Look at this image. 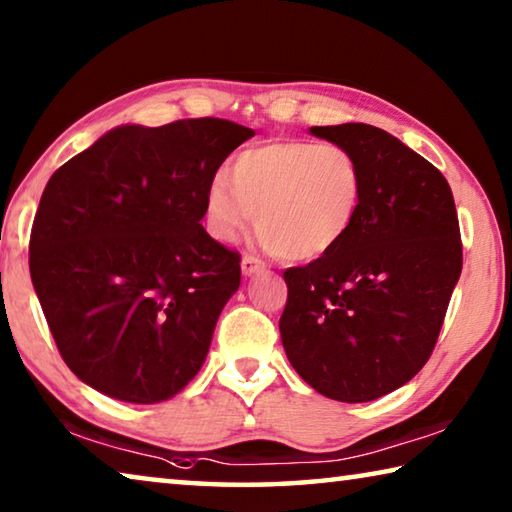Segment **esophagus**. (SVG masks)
Masks as SVG:
<instances>
[{
  "mask_svg": "<svg viewBox=\"0 0 512 512\" xmlns=\"http://www.w3.org/2000/svg\"><path fill=\"white\" fill-rule=\"evenodd\" d=\"M264 262L262 259H257V257H253V255H244L241 257V273H244L246 277H250V275H255V273H259V271H264Z\"/></svg>",
  "mask_w": 512,
  "mask_h": 512,
  "instance_id": "obj_1",
  "label": "esophagus"
}]
</instances>
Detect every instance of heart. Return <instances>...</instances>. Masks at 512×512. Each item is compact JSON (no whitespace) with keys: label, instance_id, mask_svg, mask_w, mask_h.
Segmentation results:
<instances>
[{"label":"heart","instance_id":"1","mask_svg":"<svg viewBox=\"0 0 512 512\" xmlns=\"http://www.w3.org/2000/svg\"><path fill=\"white\" fill-rule=\"evenodd\" d=\"M363 173L339 144L268 142L239 153L232 187L216 176L205 192L207 232L235 241L257 221L284 259H314L345 239L357 221Z\"/></svg>","mask_w":512,"mask_h":512}]
</instances>
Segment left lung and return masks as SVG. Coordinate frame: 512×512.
I'll return each instance as SVG.
<instances>
[{"mask_svg":"<svg viewBox=\"0 0 512 512\" xmlns=\"http://www.w3.org/2000/svg\"><path fill=\"white\" fill-rule=\"evenodd\" d=\"M357 158L363 196L339 246L284 273V352L336 402H372L427 363L463 266L452 189L431 162L368 124L311 126Z\"/></svg>","mask_w":512,"mask_h":512,"instance_id":"obj_1","label":"left lung"}]
</instances>
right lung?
Segmentation results:
<instances>
[{
  "label": "right lung",
  "instance_id": "add662e5",
  "mask_svg": "<svg viewBox=\"0 0 512 512\" xmlns=\"http://www.w3.org/2000/svg\"><path fill=\"white\" fill-rule=\"evenodd\" d=\"M253 128L124 124L65 162L31 230V282L69 370L131 404L171 400L205 363L241 282L201 225L216 169Z\"/></svg>",
  "mask_w": 512,
  "mask_h": 512
}]
</instances>
